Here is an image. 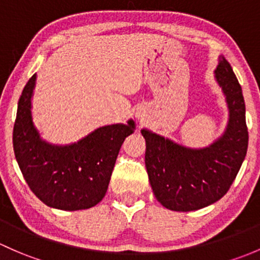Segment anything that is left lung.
Wrapping results in <instances>:
<instances>
[{
	"instance_id": "1",
	"label": "left lung",
	"mask_w": 260,
	"mask_h": 260,
	"mask_svg": "<svg viewBox=\"0 0 260 260\" xmlns=\"http://www.w3.org/2000/svg\"><path fill=\"white\" fill-rule=\"evenodd\" d=\"M229 108L225 133L209 148L188 149L149 130L145 165L155 198L175 211L202 209L218 202L228 191L248 149V127L242 87L232 66L221 58L215 70Z\"/></svg>"
}]
</instances>
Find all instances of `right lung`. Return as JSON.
Masks as SVG:
<instances>
[{
	"mask_svg": "<svg viewBox=\"0 0 260 260\" xmlns=\"http://www.w3.org/2000/svg\"><path fill=\"white\" fill-rule=\"evenodd\" d=\"M35 81L36 74L23 87L13 126V150L21 173L47 207L70 211L95 207L108 191L120 148L134 133L135 122L103 126L71 145H51L41 140L32 122Z\"/></svg>",
	"mask_w": 260,
	"mask_h": 260,
	"instance_id": "obj_1",
	"label": "right lung"
}]
</instances>
